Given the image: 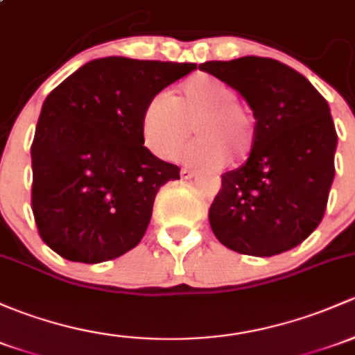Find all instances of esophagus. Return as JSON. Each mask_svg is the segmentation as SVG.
<instances>
[{
  "label": "esophagus",
  "mask_w": 355,
  "mask_h": 355,
  "mask_svg": "<svg viewBox=\"0 0 355 355\" xmlns=\"http://www.w3.org/2000/svg\"><path fill=\"white\" fill-rule=\"evenodd\" d=\"M193 175H196V173H193L192 170H189V168H182V170H180V177L185 178V180H187V178H192Z\"/></svg>",
  "instance_id": "obj_1"
}]
</instances>
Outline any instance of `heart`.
<instances>
[{
	"label": "heart",
	"mask_w": 355,
	"mask_h": 355,
	"mask_svg": "<svg viewBox=\"0 0 355 355\" xmlns=\"http://www.w3.org/2000/svg\"><path fill=\"white\" fill-rule=\"evenodd\" d=\"M197 139L185 149L190 165L219 168L227 156L245 159L253 146V122L238 103L236 89L206 73H196L178 85L173 96L156 93L141 114V137L159 159L177 156L190 130Z\"/></svg>",
	"instance_id": "1"
}]
</instances>
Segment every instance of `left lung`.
Masks as SVG:
<instances>
[{
  "mask_svg": "<svg viewBox=\"0 0 355 355\" xmlns=\"http://www.w3.org/2000/svg\"><path fill=\"white\" fill-rule=\"evenodd\" d=\"M199 69L240 92L257 121L248 159L223 175L209 207L212 233L253 257L303 243L322 223L335 177L337 132L327 100L275 59L245 55Z\"/></svg>",
  "mask_w": 355,
  "mask_h": 355,
  "instance_id": "8db88e82",
  "label": "left lung"
}]
</instances>
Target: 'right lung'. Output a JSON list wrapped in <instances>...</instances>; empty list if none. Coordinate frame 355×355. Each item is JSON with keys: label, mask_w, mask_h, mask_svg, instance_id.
I'll return each instance as SVG.
<instances>
[{"label": "right lung", "mask_w": 355, "mask_h": 355, "mask_svg": "<svg viewBox=\"0 0 355 355\" xmlns=\"http://www.w3.org/2000/svg\"><path fill=\"white\" fill-rule=\"evenodd\" d=\"M193 62L102 58L47 95L32 148V211L42 241L71 262L117 259L143 240L162 185L180 168L143 146L151 96Z\"/></svg>", "instance_id": "obj_1"}]
</instances>
